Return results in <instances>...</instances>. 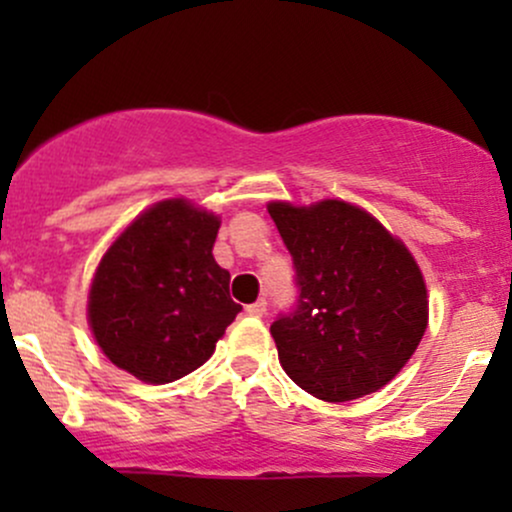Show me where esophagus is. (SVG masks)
<instances>
[{
	"label": "esophagus",
	"instance_id": "1",
	"mask_svg": "<svg viewBox=\"0 0 512 512\" xmlns=\"http://www.w3.org/2000/svg\"><path fill=\"white\" fill-rule=\"evenodd\" d=\"M245 313L252 315V317H262L264 313H267V301H264V298H260V301L250 303L248 308H245Z\"/></svg>",
	"mask_w": 512,
	"mask_h": 512
}]
</instances>
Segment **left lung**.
Listing matches in <instances>:
<instances>
[{
  "label": "left lung",
  "mask_w": 512,
  "mask_h": 512,
  "mask_svg": "<svg viewBox=\"0 0 512 512\" xmlns=\"http://www.w3.org/2000/svg\"><path fill=\"white\" fill-rule=\"evenodd\" d=\"M291 252L296 303L272 322L286 375L325 402H349L390 383L428 322L424 276L373 216L339 199L269 204Z\"/></svg>",
  "instance_id": "1"
}]
</instances>
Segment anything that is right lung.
Returning a JSON list of instances; mask_svg holds the SVG:
<instances>
[{"instance_id":"1","label":"right lung","mask_w":512,"mask_h":512,"mask_svg":"<svg viewBox=\"0 0 512 512\" xmlns=\"http://www.w3.org/2000/svg\"><path fill=\"white\" fill-rule=\"evenodd\" d=\"M219 219L185 199L144 211L105 252L88 293L103 354L144 383H173L214 354L243 310L216 264Z\"/></svg>"}]
</instances>
